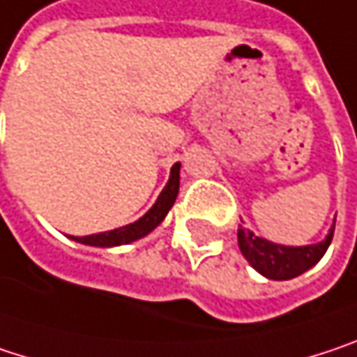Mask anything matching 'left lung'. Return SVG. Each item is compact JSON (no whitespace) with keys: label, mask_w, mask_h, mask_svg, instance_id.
I'll list each match as a JSON object with an SVG mask.
<instances>
[{"label":"left lung","mask_w":357,"mask_h":357,"mask_svg":"<svg viewBox=\"0 0 357 357\" xmlns=\"http://www.w3.org/2000/svg\"><path fill=\"white\" fill-rule=\"evenodd\" d=\"M333 228L329 236L319 245L308 246H282L273 245L265 238L255 236L252 232L238 226V246L245 259L265 278L269 280H291L300 273L308 271L312 265L321 261V257L327 252V248L333 241Z\"/></svg>","instance_id":"1"}]
</instances>
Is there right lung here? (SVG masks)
Masks as SVG:
<instances>
[{"mask_svg":"<svg viewBox=\"0 0 357 357\" xmlns=\"http://www.w3.org/2000/svg\"><path fill=\"white\" fill-rule=\"evenodd\" d=\"M178 181H181V164H174L172 170H170V178L166 183V187L162 189L160 197L156 203L152 205V209L139 218L137 222L129 224V226H123V228H116V230H109V232H100V234H92V236H75L73 241L82 243V245L90 246H119L127 245V243H133L146 234H150L158 224L164 220V215L168 213V209L174 205V199L178 195Z\"/></svg>","mask_w":357,"mask_h":357,"instance_id":"obj_1","label":"right lung"}]
</instances>
